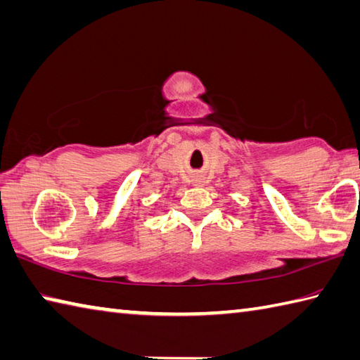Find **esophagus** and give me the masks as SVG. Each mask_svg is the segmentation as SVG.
<instances>
[{"instance_id":"34e87169","label":"esophagus","mask_w":360,"mask_h":360,"mask_svg":"<svg viewBox=\"0 0 360 360\" xmlns=\"http://www.w3.org/2000/svg\"><path fill=\"white\" fill-rule=\"evenodd\" d=\"M193 182H195V184H197V186H200V184H201V181H200V179H195Z\"/></svg>"}]
</instances>
